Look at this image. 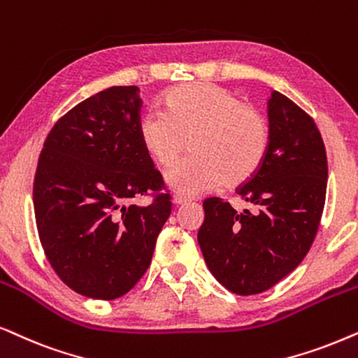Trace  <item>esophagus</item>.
I'll use <instances>...</instances> for the list:
<instances>
[{
    "instance_id": "esophagus-1",
    "label": "esophagus",
    "mask_w": 358,
    "mask_h": 358,
    "mask_svg": "<svg viewBox=\"0 0 358 358\" xmlns=\"http://www.w3.org/2000/svg\"><path fill=\"white\" fill-rule=\"evenodd\" d=\"M192 196H188V194L185 193H175L173 194V203L176 204V206H180V204H185V203H189L192 201Z\"/></svg>"
}]
</instances>
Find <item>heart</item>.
Listing matches in <instances>:
<instances>
[{
    "label": "heart",
    "instance_id": "b5f03b06",
    "mask_svg": "<svg viewBox=\"0 0 358 358\" xmlns=\"http://www.w3.org/2000/svg\"><path fill=\"white\" fill-rule=\"evenodd\" d=\"M141 144L160 169L178 162L189 142L192 157L171 169L165 182L185 194L249 182L270 145L268 119L231 90L208 82L183 83L164 98V111L139 122Z\"/></svg>",
    "mask_w": 358,
    "mask_h": 358
}]
</instances>
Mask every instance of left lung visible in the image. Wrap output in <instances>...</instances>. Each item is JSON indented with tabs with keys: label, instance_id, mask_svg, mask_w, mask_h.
Listing matches in <instances>:
<instances>
[{
	"label": "left lung",
	"instance_id": "8db88e82",
	"mask_svg": "<svg viewBox=\"0 0 358 358\" xmlns=\"http://www.w3.org/2000/svg\"><path fill=\"white\" fill-rule=\"evenodd\" d=\"M270 145L264 164L237 193L252 209L222 198L203 201V257L229 292H266L311 249L327 188V157L314 119L280 92L268 101Z\"/></svg>",
	"mask_w": 358,
	"mask_h": 358
}]
</instances>
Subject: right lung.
<instances>
[{"label":"right lung","instance_id":"obj_1","mask_svg":"<svg viewBox=\"0 0 358 358\" xmlns=\"http://www.w3.org/2000/svg\"><path fill=\"white\" fill-rule=\"evenodd\" d=\"M137 87H111L54 124L34 176L37 232L66 287L116 299L149 268L171 213L160 171L139 137ZM152 196L147 207L134 201Z\"/></svg>","mask_w":358,"mask_h":358}]
</instances>
